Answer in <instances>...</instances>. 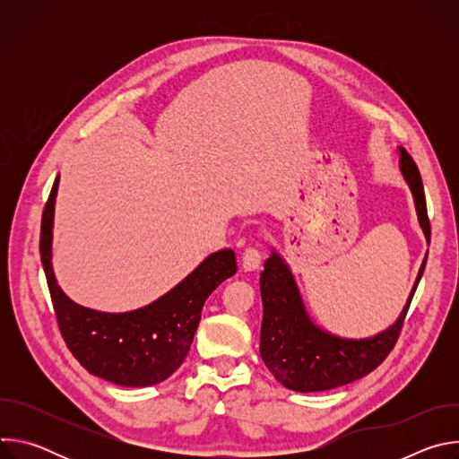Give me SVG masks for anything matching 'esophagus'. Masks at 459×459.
Instances as JSON below:
<instances>
[{"label": "esophagus", "mask_w": 459, "mask_h": 459, "mask_svg": "<svg viewBox=\"0 0 459 459\" xmlns=\"http://www.w3.org/2000/svg\"><path fill=\"white\" fill-rule=\"evenodd\" d=\"M259 265H261V252L255 247L245 248V252L241 255V267H243V271L252 273V271H257Z\"/></svg>", "instance_id": "34e87169"}]
</instances>
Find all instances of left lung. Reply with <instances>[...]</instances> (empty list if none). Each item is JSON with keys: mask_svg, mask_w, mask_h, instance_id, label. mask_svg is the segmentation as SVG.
Masks as SVG:
<instances>
[{"mask_svg": "<svg viewBox=\"0 0 459 459\" xmlns=\"http://www.w3.org/2000/svg\"><path fill=\"white\" fill-rule=\"evenodd\" d=\"M400 170L412 192L418 221L427 243H430V221L421 176L411 154L402 147ZM425 264L427 257L423 259L407 305L394 325L372 338L345 340L314 325L305 310L290 269L283 257L273 250L259 278L261 301H264L259 342L261 359L283 386L296 392L331 390L367 376L394 349Z\"/></svg>", "mask_w": 459, "mask_h": 459, "instance_id": "obj_1", "label": "left lung"}]
</instances>
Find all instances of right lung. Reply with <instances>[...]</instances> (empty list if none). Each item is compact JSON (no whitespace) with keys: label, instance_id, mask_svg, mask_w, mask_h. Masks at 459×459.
Segmentation results:
<instances>
[{"label":"right lung","instance_id":"add662e5","mask_svg":"<svg viewBox=\"0 0 459 459\" xmlns=\"http://www.w3.org/2000/svg\"><path fill=\"white\" fill-rule=\"evenodd\" d=\"M57 183L59 176L43 211L39 254L65 343L82 367L116 385L149 386L167 379L188 354L205 299L236 274L234 250L211 254L181 283L143 308L110 314L82 307L59 289L50 264Z\"/></svg>","mask_w":459,"mask_h":459}]
</instances>
